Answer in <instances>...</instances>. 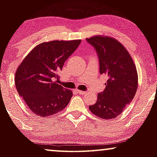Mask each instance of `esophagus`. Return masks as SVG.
<instances>
[{"mask_svg":"<svg viewBox=\"0 0 157 157\" xmlns=\"http://www.w3.org/2000/svg\"><path fill=\"white\" fill-rule=\"evenodd\" d=\"M76 92H77V94H83L86 93V91H80V90H76Z\"/></svg>","mask_w":157,"mask_h":157,"instance_id":"esophagus-1","label":"esophagus"}]
</instances>
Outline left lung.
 Instances as JSON below:
<instances>
[{
	"mask_svg": "<svg viewBox=\"0 0 157 157\" xmlns=\"http://www.w3.org/2000/svg\"><path fill=\"white\" fill-rule=\"evenodd\" d=\"M94 48L100 73L107 77L105 89L97 94L90 111L103 120L116 118L134 99L138 86L136 66L125 48L117 40L94 36L86 39Z\"/></svg>",
	"mask_w": 157,
	"mask_h": 157,
	"instance_id": "left-lung-1",
	"label": "left lung"
}]
</instances>
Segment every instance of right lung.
I'll return each mask as SVG.
<instances>
[{"instance_id":"right-lung-1","label":"right lung","mask_w":157,"mask_h":157,"mask_svg":"<svg viewBox=\"0 0 157 157\" xmlns=\"http://www.w3.org/2000/svg\"><path fill=\"white\" fill-rule=\"evenodd\" d=\"M80 40H53L34 48L15 73L20 97L36 115L46 117L62 111L73 96L58 84L64 63L77 49Z\"/></svg>"}]
</instances>
